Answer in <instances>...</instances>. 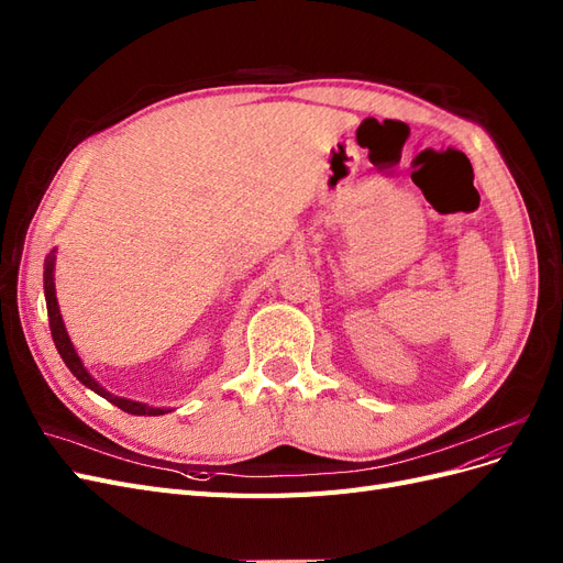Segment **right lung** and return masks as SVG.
<instances>
[{
    "instance_id": "right-lung-1",
    "label": "right lung",
    "mask_w": 563,
    "mask_h": 563,
    "mask_svg": "<svg viewBox=\"0 0 563 563\" xmlns=\"http://www.w3.org/2000/svg\"><path fill=\"white\" fill-rule=\"evenodd\" d=\"M54 261H56V255L51 253L48 258H46V263H44V294H46V310H48L51 335H54L56 350H58V354L63 356L65 366L73 371V376H75L81 385H87L89 389L96 391V395L106 397L110 404L119 406V408H122V411H126V413H131V416H162V413H166L164 408H152V406H147V404H139V401H131V399L114 397V395H110V391H106L103 387H100V385L89 376L87 368H84V364H81V360H79L77 350H75L73 343H70V335H67V331H65V323H63V317H60V310H58L56 288H54Z\"/></svg>"
}]
</instances>
